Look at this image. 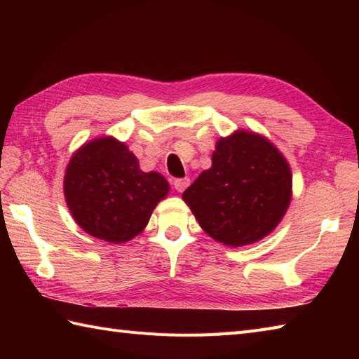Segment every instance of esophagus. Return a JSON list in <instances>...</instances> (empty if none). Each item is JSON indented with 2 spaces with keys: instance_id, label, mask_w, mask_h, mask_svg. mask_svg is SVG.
<instances>
[{
  "instance_id": "obj_1",
  "label": "esophagus",
  "mask_w": 359,
  "mask_h": 359,
  "mask_svg": "<svg viewBox=\"0 0 359 359\" xmlns=\"http://www.w3.org/2000/svg\"><path fill=\"white\" fill-rule=\"evenodd\" d=\"M189 185V179H175L174 180V188L177 189L179 193H184L185 189H187V187Z\"/></svg>"
}]
</instances>
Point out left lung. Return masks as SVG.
Here are the masks:
<instances>
[{
	"instance_id": "obj_1",
	"label": "left lung",
	"mask_w": 359,
	"mask_h": 359,
	"mask_svg": "<svg viewBox=\"0 0 359 359\" xmlns=\"http://www.w3.org/2000/svg\"><path fill=\"white\" fill-rule=\"evenodd\" d=\"M211 160L182 194L203 231L228 247L270 234L292 201L285 157L265 137L239 129L217 140Z\"/></svg>"
}]
</instances>
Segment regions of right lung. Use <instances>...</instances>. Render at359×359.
<instances>
[{"mask_svg": "<svg viewBox=\"0 0 359 359\" xmlns=\"http://www.w3.org/2000/svg\"><path fill=\"white\" fill-rule=\"evenodd\" d=\"M170 185L143 172L139 160L114 137L90 140L74 152L65 174V199L83 230L111 243L140 234Z\"/></svg>", "mask_w": 359, "mask_h": 359, "instance_id": "obj_1", "label": "right lung"}]
</instances>
